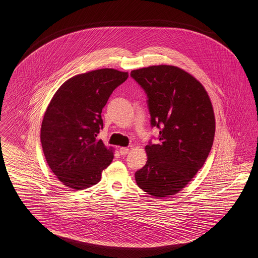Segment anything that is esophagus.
Returning a JSON list of instances; mask_svg holds the SVG:
<instances>
[{"mask_svg":"<svg viewBox=\"0 0 258 258\" xmlns=\"http://www.w3.org/2000/svg\"><path fill=\"white\" fill-rule=\"evenodd\" d=\"M119 152L122 156H126L129 153V149L128 148L122 147L119 149Z\"/></svg>","mask_w":258,"mask_h":258,"instance_id":"34e87169","label":"esophagus"}]
</instances>
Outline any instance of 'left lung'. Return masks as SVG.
<instances>
[{
    "label": "left lung",
    "mask_w": 258,
    "mask_h": 258,
    "mask_svg": "<svg viewBox=\"0 0 258 258\" xmlns=\"http://www.w3.org/2000/svg\"><path fill=\"white\" fill-rule=\"evenodd\" d=\"M147 94L151 126L159 144L149 142L146 165L136 183L157 198L179 192L204 166L213 146L216 120L210 97L200 81L173 66L131 72Z\"/></svg>",
    "instance_id": "left-lung-1"
}]
</instances>
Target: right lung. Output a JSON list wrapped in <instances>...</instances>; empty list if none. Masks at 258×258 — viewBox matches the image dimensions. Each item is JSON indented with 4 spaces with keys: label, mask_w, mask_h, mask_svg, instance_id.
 I'll use <instances>...</instances> for the list:
<instances>
[{
    "label": "right lung",
    "mask_w": 258,
    "mask_h": 258,
    "mask_svg": "<svg viewBox=\"0 0 258 258\" xmlns=\"http://www.w3.org/2000/svg\"><path fill=\"white\" fill-rule=\"evenodd\" d=\"M128 73L102 69L78 74L55 92L44 113L40 142L56 178L69 187L96 184L113 160L112 148L98 139L103 128L102 108Z\"/></svg>",
    "instance_id": "right-lung-1"
}]
</instances>
